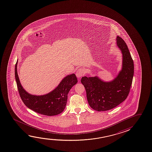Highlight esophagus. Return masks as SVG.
Masks as SVG:
<instances>
[{
    "label": "esophagus",
    "mask_w": 152,
    "mask_h": 152,
    "mask_svg": "<svg viewBox=\"0 0 152 152\" xmlns=\"http://www.w3.org/2000/svg\"><path fill=\"white\" fill-rule=\"evenodd\" d=\"M85 74V71L84 69L83 68L77 69L76 72V75L77 78H81L82 76H83Z\"/></svg>",
    "instance_id": "34e87169"
}]
</instances>
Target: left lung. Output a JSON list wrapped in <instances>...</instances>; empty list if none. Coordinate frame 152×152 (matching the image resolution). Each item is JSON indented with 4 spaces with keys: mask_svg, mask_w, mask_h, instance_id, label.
<instances>
[{
    "mask_svg": "<svg viewBox=\"0 0 152 152\" xmlns=\"http://www.w3.org/2000/svg\"><path fill=\"white\" fill-rule=\"evenodd\" d=\"M116 43L123 57L121 69L117 76L110 82H105L97 76H84L81 79L89 105L98 112L111 110L124 102L129 95L132 84L133 60L126 43L118 36Z\"/></svg>",
    "mask_w": 152,
    "mask_h": 152,
    "instance_id": "obj_1",
    "label": "left lung"
}]
</instances>
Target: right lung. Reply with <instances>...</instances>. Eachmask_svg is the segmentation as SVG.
Listing matches in <instances>:
<instances>
[{
    "instance_id": "right-lung-1",
    "label": "right lung",
    "mask_w": 152,
    "mask_h": 152,
    "mask_svg": "<svg viewBox=\"0 0 152 152\" xmlns=\"http://www.w3.org/2000/svg\"><path fill=\"white\" fill-rule=\"evenodd\" d=\"M17 61L15 75L19 93L24 104L35 112L46 116H54L61 114L65 108L68 94L77 83L75 74L64 77L54 90L42 95H35L25 91L19 79Z\"/></svg>"
}]
</instances>
